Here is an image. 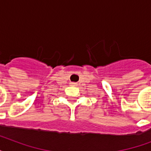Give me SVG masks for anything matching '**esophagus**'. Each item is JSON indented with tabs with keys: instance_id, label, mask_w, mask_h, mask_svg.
I'll use <instances>...</instances> for the list:
<instances>
[{
	"instance_id": "1",
	"label": "esophagus",
	"mask_w": 151,
	"mask_h": 151,
	"mask_svg": "<svg viewBox=\"0 0 151 151\" xmlns=\"http://www.w3.org/2000/svg\"><path fill=\"white\" fill-rule=\"evenodd\" d=\"M70 85L71 86H77V85H78V84H77L76 82H70Z\"/></svg>"
}]
</instances>
